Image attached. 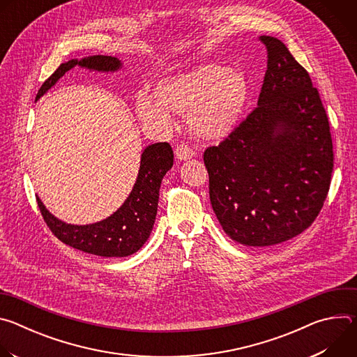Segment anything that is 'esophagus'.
Segmentation results:
<instances>
[{
	"mask_svg": "<svg viewBox=\"0 0 357 357\" xmlns=\"http://www.w3.org/2000/svg\"><path fill=\"white\" fill-rule=\"evenodd\" d=\"M193 155H195V152H193L188 145H185V144L176 145V148H175V157H176L179 161L190 160Z\"/></svg>",
	"mask_w": 357,
	"mask_h": 357,
	"instance_id": "esophagus-1",
	"label": "esophagus"
}]
</instances>
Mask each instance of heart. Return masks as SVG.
Instances as JSON below:
<instances>
[{
  "label": "heart",
  "mask_w": 357,
  "mask_h": 357,
  "mask_svg": "<svg viewBox=\"0 0 357 357\" xmlns=\"http://www.w3.org/2000/svg\"><path fill=\"white\" fill-rule=\"evenodd\" d=\"M248 98L243 73L222 63H202L162 79L154 94L141 91L135 100L138 119L148 127L168 130L183 116L192 134L219 141L238 126Z\"/></svg>",
  "instance_id": "obj_1"
}]
</instances>
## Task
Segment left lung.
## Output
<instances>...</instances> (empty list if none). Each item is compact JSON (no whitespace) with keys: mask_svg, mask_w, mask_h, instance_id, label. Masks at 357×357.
<instances>
[{"mask_svg":"<svg viewBox=\"0 0 357 357\" xmlns=\"http://www.w3.org/2000/svg\"><path fill=\"white\" fill-rule=\"evenodd\" d=\"M254 109L203 154L213 212L226 234L250 247L287 241L319 215L331 186L333 145L308 72L274 36Z\"/></svg>","mask_w":357,"mask_h":357,"instance_id":"left-lung-1","label":"left lung"}]
</instances>
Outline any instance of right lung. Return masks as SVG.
Segmentation results:
<instances>
[{
	"instance_id": "add662e5",
	"label": "right lung",
	"mask_w": 357,
	"mask_h": 357,
	"mask_svg": "<svg viewBox=\"0 0 357 357\" xmlns=\"http://www.w3.org/2000/svg\"><path fill=\"white\" fill-rule=\"evenodd\" d=\"M75 66L97 72H116L121 68V62L113 56L94 55L62 63L43 82L36 100ZM172 165L174 151L168 142L148 145L141 155L137 181L126 202L110 218L93 225L77 226L59 220L47 212L39 197H36L38 206L50 231L62 243L100 257H127L138 251L151 234L157 216L161 182Z\"/></svg>"
}]
</instances>
